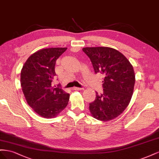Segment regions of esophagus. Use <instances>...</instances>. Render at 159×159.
<instances>
[{
  "instance_id": "1",
  "label": "esophagus",
  "mask_w": 159,
  "mask_h": 159,
  "mask_svg": "<svg viewBox=\"0 0 159 159\" xmlns=\"http://www.w3.org/2000/svg\"><path fill=\"white\" fill-rule=\"evenodd\" d=\"M72 90H83V88H78V87H73L72 88Z\"/></svg>"
}]
</instances>
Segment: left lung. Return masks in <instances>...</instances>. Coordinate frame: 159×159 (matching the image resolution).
Returning <instances> with one entry per match:
<instances>
[{
  "label": "left lung",
  "mask_w": 159,
  "mask_h": 159,
  "mask_svg": "<svg viewBox=\"0 0 159 159\" xmlns=\"http://www.w3.org/2000/svg\"><path fill=\"white\" fill-rule=\"evenodd\" d=\"M83 51L90 58L95 73L103 75V93H96L89 104L92 116L107 122L115 119L128 107L135 83L133 65L121 52L110 47H85Z\"/></svg>",
  "instance_id": "obj_1"
}]
</instances>
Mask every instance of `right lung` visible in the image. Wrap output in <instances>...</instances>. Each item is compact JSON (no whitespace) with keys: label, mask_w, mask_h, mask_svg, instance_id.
Returning <instances> with one entry per match:
<instances>
[{"label":"right lung","mask_w":159,"mask_h":159,"mask_svg":"<svg viewBox=\"0 0 159 159\" xmlns=\"http://www.w3.org/2000/svg\"><path fill=\"white\" fill-rule=\"evenodd\" d=\"M67 48H47L28 58L20 72V84L28 105L38 115L52 119L65 109L69 94L52 87L56 61Z\"/></svg>","instance_id":"right-lung-1"}]
</instances>
